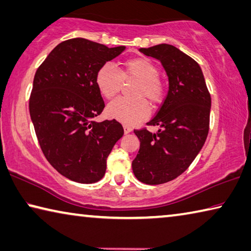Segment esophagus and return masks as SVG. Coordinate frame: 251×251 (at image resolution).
Segmentation results:
<instances>
[{
	"label": "esophagus",
	"instance_id": "esophagus-1",
	"mask_svg": "<svg viewBox=\"0 0 251 251\" xmlns=\"http://www.w3.org/2000/svg\"><path fill=\"white\" fill-rule=\"evenodd\" d=\"M133 130V128L132 127H129L128 125H124V132H125V134H128V133H130Z\"/></svg>",
	"mask_w": 251,
	"mask_h": 251
}]
</instances>
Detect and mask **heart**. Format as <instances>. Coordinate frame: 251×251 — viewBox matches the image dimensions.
<instances>
[{"instance_id": "b5f03b06", "label": "heart", "mask_w": 251, "mask_h": 251, "mask_svg": "<svg viewBox=\"0 0 251 251\" xmlns=\"http://www.w3.org/2000/svg\"><path fill=\"white\" fill-rule=\"evenodd\" d=\"M123 79H136L132 88V98H118L107 107L110 117L132 125L149 116L152 105L161 104L165 96V82L158 75L156 63L145 57L129 58L123 62L121 69L105 63L97 70L96 83L99 91L107 99L114 98L122 89Z\"/></svg>"}]
</instances>
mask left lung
<instances>
[{"instance_id":"left-lung-1","label":"left lung","mask_w":251,"mask_h":251,"mask_svg":"<svg viewBox=\"0 0 251 251\" xmlns=\"http://www.w3.org/2000/svg\"><path fill=\"white\" fill-rule=\"evenodd\" d=\"M140 51L158 59L169 77L168 95L146 124L160 128L134 129L141 145L133 172L141 182L155 185L181 176L200 152L209 133L211 96L200 66L177 48L162 43Z\"/></svg>"}]
</instances>
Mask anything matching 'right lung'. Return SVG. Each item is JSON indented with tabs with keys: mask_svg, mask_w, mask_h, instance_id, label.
I'll list each match as a JSON object with an SVG mask.
<instances>
[{
	"mask_svg": "<svg viewBox=\"0 0 251 251\" xmlns=\"http://www.w3.org/2000/svg\"><path fill=\"white\" fill-rule=\"evenodd\" d=\"M124 50L69 39L51 51L34 75L29 109L35 134L48 162L69 180H100L110 151L124 134L116 119L93 121L105 108L97 70Z\"/></svg>",
	"mask_w": 251,
	"mask_h": 251,
	"instance_id": "1",
	"label": "right lung"
}]
</instances>
